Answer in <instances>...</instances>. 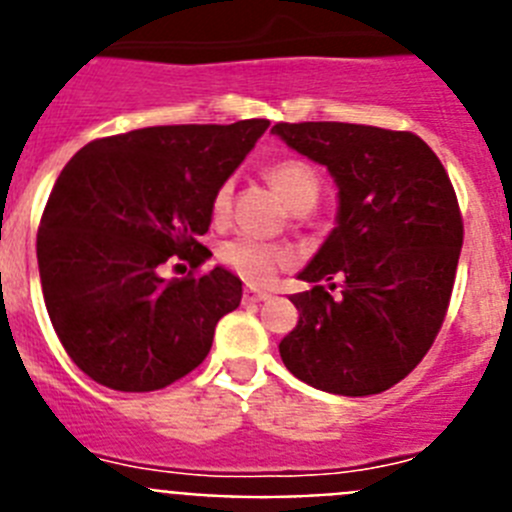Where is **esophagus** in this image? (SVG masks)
Returning a JSON list of instances; mask_svg holds the SVG:
<instances>
[{
	"instance_id": "1",
	"label": "esophagus",
	"mask_w": 512,
	"mask_h": 512,
	"mask_svg": "<svg viewBox=\"0 0 512 512\" xmlns=\"http://www.w3.org/2000/svg\"><path fill=\"white\" fill-rule=\"evenodd\" d=\"M269 292L266 289H256V287H246L243 289V300L246 302H266L269 300Z\"/></svg>"
}]
</instances>
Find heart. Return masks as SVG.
<instances>
[{"mask_svg":"<svg viewBox=\"0 0 512 512\" xmlns=\"http://www.w3.org/2000/svg\"><path fill=\"white\" fill-rule=\"evenodd\" d=\"M271 187L277 189V194L287 202L292 210H302L318 202V176L302 161H279L266 171ZM230 207V184H223L212 197V215L220 220L225 217ZM217 259L223 261L230 271H235L238 277H243L251 284H269L277 277L279 271L287 269L295 261V253L287 246H277V243L256 241L248 235H238L230 238L223 246L217 248Z\"/></svg>","mask_w":512,"mask_h":512,"instance_id":"b5f03b06","label":"heart"}]
</instances>
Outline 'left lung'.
<instances>
[{
	"label": "left lung",
	"mask_w": 512,
	"mask_h": 512,
	"mask_svg": "<svg viewBox=\"0 0 512 512\" xmlns=\"http://www.w3.org/2000/svg\"><path fill=\"white\" fill-rule=\"evenodd\" d=\"M271 133L325 166L338 189L336 228L297 274L312 289L289 297L300 320L279 356L330 395L390 390L428 354L451 300L464 225L449 174L400 130L277 122Z\"/></svg>",
	"instance_id": "left-lung-1"
}]
</instances>
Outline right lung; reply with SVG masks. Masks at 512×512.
I'll list each match as a JSON object with an SVG mask.
<instances>
[{"label":"right lung","mask_w":512,"mask_h":512,"mask_svg":"<svg viewBox=\"0 0 512 512\" xmlns=\"http://www.w3.org/2000/svg\"><path fill=\"white\" fill-rule=\"evenodd\" d=\"M266 128L156 125L94 140L63 166L38 230L40 284L58 341L94 382L153 392L210 354L243 282L225 266L169 282L161 266L210 259L212 197Z\"/></svg>","instance_id":"1"}]
</instances>
